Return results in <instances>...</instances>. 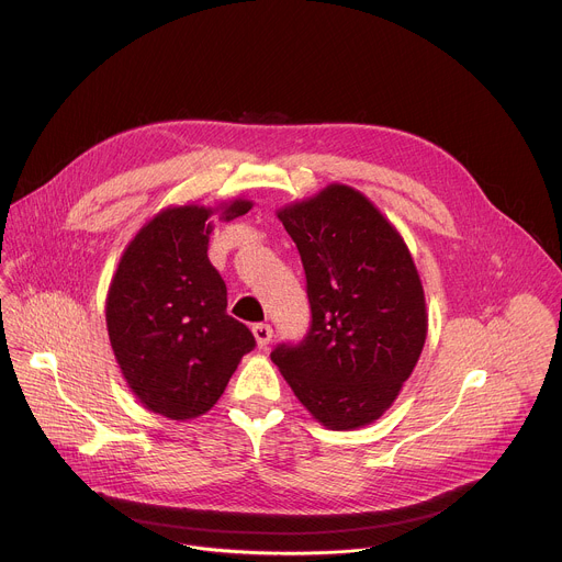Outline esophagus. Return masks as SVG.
I'll return each mask as SVG.
<instances>
[{
    "label": "esophagus",
    "mask_w": 562,
    "mask_h": 562,
    "mask_svg": "<svg viewBox=\"0 0 562 562\" xmlns=\"http://www.w3.org/2000/svg\"><path fill=\"white\" fill-rule=\"evenodd\" d=\"M254 336H256V342L260 349H267V345L271 342L273 338V329L271 325H254Z\"/></svg>",
    "instance_id": "esophagus-1"
}]
</instances>
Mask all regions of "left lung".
Segmentation results:
<instances>
[{
  "label": "left lung",
  "instance_id": "left-lung-1",
  "mask_svg": "<svg viewBox=\"0 0 562 562\" xmlns=\"http://www.w3.org/2000/svg\"><path fill=\"white\" fill-rule=\"evenodd\" d=\"M311 329L271 360L306 412L327 429L378 420L412 375L427 340L425 291L403 235L360 191L329 184L286 204Z\"/></svg>",
  "mask_w": 562,
  "mask_h": 562
}]
</instances>
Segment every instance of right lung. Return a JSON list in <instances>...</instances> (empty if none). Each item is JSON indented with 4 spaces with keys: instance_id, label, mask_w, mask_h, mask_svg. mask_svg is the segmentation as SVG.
I'll return each mask as SVG.
<instances>
[{
    "instance_id": "1",
    "label": "right lung",
    "mask_w": 562,
    "mask_h": 562,
    "mask_svg": "<svg viewBox=\"0 0 562 562\" xmlns=\"http://www.w3.org/2000/svg\"><path fill=\"white\" fill-rule=\"evenodd\" d=\"M251 200L169 206L124 249L106 295V329L139 403L171 420L204 416L224 393L254 334L226 313V284L209 262L213 213L231 222Z\"/></svg>"
}]
</instances>
